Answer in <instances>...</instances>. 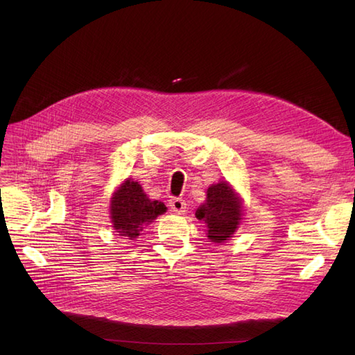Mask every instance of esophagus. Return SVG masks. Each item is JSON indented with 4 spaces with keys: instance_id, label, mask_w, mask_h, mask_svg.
<instances>
[{
    "instance_id": "34e87169",
    "label": "esophagus",
    "mask_w": 355,
    "mask_h": 355,
    "mask_svg": "<svg viewBox=\"0 0 355 355\" xmlns=\"http://www.w3.org/2000/svg\"><path fill=\"white\" fill-rule=\"evenodd\" d=\"M168 206H170L171 210L176 211V213H184L185 209H187V202H185V200H182V198H171L168 201Z\"/></svg>"
}]
</instances>
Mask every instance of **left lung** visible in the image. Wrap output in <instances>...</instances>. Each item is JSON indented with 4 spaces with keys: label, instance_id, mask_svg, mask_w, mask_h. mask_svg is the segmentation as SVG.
<instances>
[{
    "label": "left lung",
    "instance_id": "8db88e82",
    "mask_svg": "<svg viewBox=\"0 0 355 355\" xmlns=\"http://www.w3.org/2000/svg\"><path fill=\"white\" fill-rule=\"evenodd\" d=\"M200 220L207 223V237L214 243H223L232 237L241 219V204L237 194L227 182L211 185L207 189V200L196 211Z\"/></svg>",
    "mask_w": 355,
    "mask_h": 355
}]
</instances>
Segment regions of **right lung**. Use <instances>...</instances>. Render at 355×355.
<instances>
[{"label":"right lung","mask_w":355,"mask_h":355,"mask_svg":"<svg viewBox=\"0 0 355 355\" xmlns=\"http://www.w3.org/2000/svg\"><path fill=\"white\" fill-rule=\"evenodd\" d=\"M111 219L118 235L136 239L144 225L153 222L167 207L161 201H151L142 187L135 180L127 179L118 188L111 200Z\"/></svg>","instance_id":"obj_1"}]
</instances>
